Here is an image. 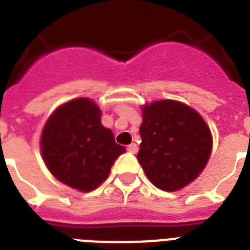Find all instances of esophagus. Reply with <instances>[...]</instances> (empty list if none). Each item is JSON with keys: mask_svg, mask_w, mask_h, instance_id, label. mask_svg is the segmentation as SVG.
<instances>
[{"mask_svg": "<svg viewBox=\"0 0 250 250\" xmlns=\"http://www.w3.org/2000/svg\"><path fill=\"white\" fill-rule=\"evenodd\" d=\"M127 150H128L129 153H133V154H135V153H137V150H139V146H137L135 143H132V144H129L128 146H127Z\"/></svg>", "mask_w": 250, "mask_h": 250, "instance_id": "obj_1", "label": "esophagus"}]
</instances>
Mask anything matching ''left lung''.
<instances>
[{
    "instance_id": "1",
    "label": "left lung",
    "mask_w": 250,
    "mask_h": 250,
    "mask_svg": "<svg viewBox=\"0 0 250 250\" xmlns=\"http://www.w3.org/2000/svg\"><path fill=\"white\" fill-rule=\"evenodd\" d=\"M141 110L139 164L157 188L182 189L208 165L213 148L209 125L196 110L175 100L154 101Z\"/></svg>"
}]
</instances>
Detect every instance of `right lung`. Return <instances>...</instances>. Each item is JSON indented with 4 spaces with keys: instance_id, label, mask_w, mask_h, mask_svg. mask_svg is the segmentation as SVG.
<instances>
[{
    "instance_id": "right-lung-1",
    "label": "right lung",
    "mask_w": 250,
    "mask_h": 250,
    "mask_svg": "<svg viewBox=\"0 0 250 250\" xmlns=\"http://www.w3.org/2000/svg\"><path fill=\"white\" fill-rule=\"evenodd\" d=\"M101 110L90 98L58 106L41 133V156L61 183L90 192L105 182L118 157L125 152L111 129L101 123Z\"/></svg>"
}]
</instances>
